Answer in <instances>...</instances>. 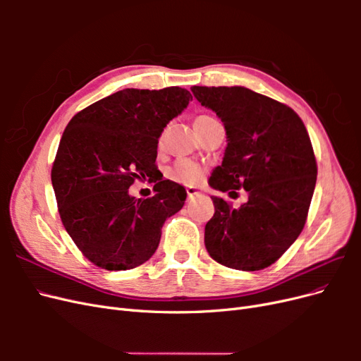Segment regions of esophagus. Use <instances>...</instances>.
Masks as SVG:
<instances>
[{
	"label": "esophagus",
	"mask_w": 361,
	"mask_h": 361,
	"mask_svg": "<svg viewBox=\"0 0 361 361\" xmlns=\"http://www.w3.org/2000/svg\"><path fill=\"white\" fill-rule=\"evenodd\" d=\"M200 194V191L197 190V188H194V187H190V188H187V195H188V200L190 199H192V197H195V195H199Z\"/></svg>",
	"instance_id": "esophagus-1"
}]
</instances>
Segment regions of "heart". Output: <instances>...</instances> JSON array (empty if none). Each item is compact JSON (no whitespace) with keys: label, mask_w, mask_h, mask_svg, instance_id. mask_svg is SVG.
<instances>
[{"label":"heart","mask_w":361,"mask_h":361,"mask_svg":"<svg viewBox=\"0 0 361 361\" xmlns=\"http://www.w3.org/2000/svg\"><path fill=\"white\" fill-rule=\"evenodd\" d=\"M207 120H214L211 116H199L195 118V123L199 122H207ZM169 176L183 185H195L202 180L203 178V169L197 162L191 159H179L174 162V166L170 169Z\"/></svg>","instance_id":"1"}]
</instances>
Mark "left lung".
<instances>
[{
	"label": "left lung",
	"mask_w": 361,
	"mask_h": 361,
	"mask_svg": "<svg viewBox=\"0 0 361 361\" xmlns=\"http://www.w3.org/2000/svg\"><path fill=\"white\" fill-rule=\"evenodd\" d=\"M191 92L221 118L227 135L209 185L248 194L238 209L212 195L207 253L228 268L264 269L295 243L307 218L318 174L307 129L288 105L241 85H194Z\"/></svg>",
	"instance_id": "obj_1"
}]
</instances>
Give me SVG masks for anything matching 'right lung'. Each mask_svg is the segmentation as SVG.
<instances>
[{
	"label": "right lung",
	"instance_id": "right-lung-1",
	"mask_svg": "<svg viewBox=\"0 0 361 361\" xmlns=\"http://www.w3.org/2000/svg\"><path fill=\"white\" fill-rule=\"evenodd\" d=\"M192 96L180 87L125 89L75 114L60 140L51 180L64 228L96 267L125 271L157 251L161 228L187 199L182 185L157 170L158 138ZM156 194L135 200V178Z\"/></svg>",
	"mask_w": 361,
	"mask_h": 361
}]
</instances>
